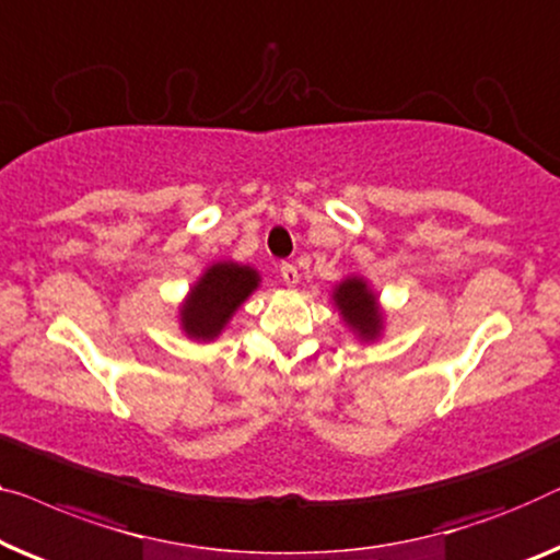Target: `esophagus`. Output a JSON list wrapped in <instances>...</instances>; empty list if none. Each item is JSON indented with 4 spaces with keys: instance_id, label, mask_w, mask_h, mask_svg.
Wrapping results in <instances>:
<instances>
[{
    "instance_id": "esophagus-1",
    "label": "esophagus",
    "mask_w": 560,
    "mask_h": 560,
    "mask_svg": "<svg viewBox=\"0 0 560 560\" xmlns=\"http://www.w3.org/2000/svg\"><path fill=\"white\" fill-rule=\"evenodd\" d=\"M280 275H282V282H285L288 288H295V285H298L300 275H298V267H295V265L282 262V265H280Z\"/></svg>"
}]
</instances>
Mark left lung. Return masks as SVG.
Here are the masks:
<instances>
[{
  "instance_id": "8db88e82",
  "label": "left lung",
  "mask_w": 560,
  "mask_h": 560,
  "mask_svg": "<svg viewBox=\"0 0 560 560\" xmlns=\"http://www.w3.org/2000/svg\"><path fill=\"white\" fill-rule=\"evenodd\" d=\"M334 303L343 315L346 326L353 330L361 340H376L384 330V315L378 311L376 293L369 288V282L351 275L334 290Z\"/></svg>"
}]
</instances>
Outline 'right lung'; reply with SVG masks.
Instances as JSON below:
<instances>
[{
    "instance_id": "1",
    "label": "right lung",
    "mask_w": 560,
    "mask_h": 560,
    "mask_svg": "<svg viewBox=\"0 0 560 560\" xmlns=\"http://www.w3.org/2000/svg\"><path fill=\"white\" fill-rule=\"evenodd\" d=\"M257 285L260 275L249 265L214 262L207 267L179 311L182 330L194 340H214Z\"/></svg>"
}]
</instances>
